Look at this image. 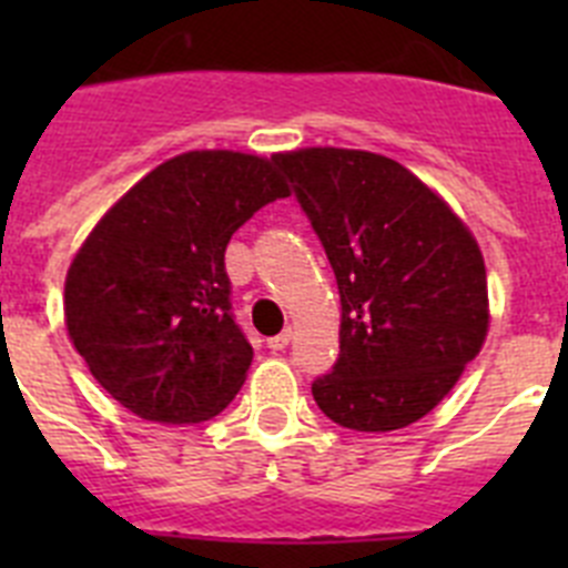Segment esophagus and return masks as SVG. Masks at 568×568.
<instances>
[{
  "label": "esophagus",
  "instance_id": "obj_1",
  "mask_svg": "<svg viewBox=\"0 0 568 568\" xmlns=\"http://www.w3.org/2000/svg\"><path fill=\"white\" fill-rule=\"evenodd\" d=\"M290 338H293V329H284V333H278L275 338H270L267 346L273 353H281V349H287L290 346Z\"/></svg>",
  "mask_w": 568,
  "mask_h": 568
}]
</instances>
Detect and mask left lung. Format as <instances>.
Wrapping results in <instances>:
<instances>
[{
  "label": "left lung",
  "mask_w": 568,
  "mask_h": 568,
  "mask_svg": "<svg viewBox=\"0 0 568 568\" xmlns=\"http://www.w3.org/2000/svg\"><path fill=\"white\" fill-rule=\"evenodd\" d=\"M324 244L341 295V353L313 381L346 429L393 433L458 384L489 329L478 241L404 164L366 150L275 155Z\"/></svg>",
  "instance_id": "obj_1"
}]
</instances>
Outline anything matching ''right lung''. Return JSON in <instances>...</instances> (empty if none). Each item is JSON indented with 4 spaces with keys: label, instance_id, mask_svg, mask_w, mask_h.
<instances>
[{
    "label": "right lung",
    "instance_id": "add662e5",
    "mask_svg": "<svg viewBox=\"0 0 568 568\" xmlns=\"http://www.w3.org/2000/svg\"><path fill=\"white\" fill-rule=\"evenodd\" d=\"M284 195L275 155L190 150L150 170L84 239L64 281V324L130 413L199 424L235 398L253 346L233 318L224 250Z\"/></svg>",
    "mask_w": 568,
    "mask_h": 568
}]
</instances>
